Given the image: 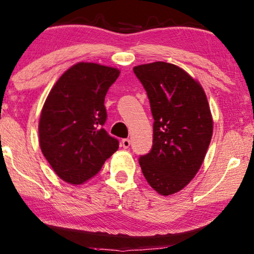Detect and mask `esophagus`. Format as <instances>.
Returning <instances> with one entry per match:
<instances>
[{"label": "esophagus", "instance_id": "1", "mask_svg": "<svg viewBox=\"0 0 254 254\" xmlns=\"http://www.w3.org/2000/svg\"><path fill=\"white\" fill-rule=\"evenodd\" d=\"M130 144H131L130 139H123V140H122L123 148H128V147H130Z\"/></svg>", "mask_w": 254, "mask_h": 254}]
</instances>
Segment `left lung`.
Here are the masks:
<instances>
[{"label": "left lung", "instance_id": "obj_1", "mask_svg": "<svg viewBox=\"0 0 254 254\" xmlns=\"http://www.w3.org/2000/svg\"><path fill=\"white\" fill-rule=\"evenodd\" d=\"M133 71L154 119L153 147L139 164L159 194H174L193 180L206 156L213 134L208 100L199 81L175 64L153 62Z\"/></svg>", "mask_w": 254, "mask_h": 254}]
</instances>
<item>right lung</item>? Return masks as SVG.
Masks as SVG:
<instances>
[{"mask_svg":"<svg viewBox=\"0 0 254 254\" xmlns=\"http://www.w3.org/2000/svg\"><path fill=\"white\" fill-rule=\"evenodd\" d=\"M117 67L79 62L70 66L49 92L39 120L42 154L61 180L80 185L99 173L119 140L102 127L105 98L119 78Z\"/></svg>","mask_w":254,"mask_h":254,"instance_id":"add662e5","label":"right lung"}]
</instances>
